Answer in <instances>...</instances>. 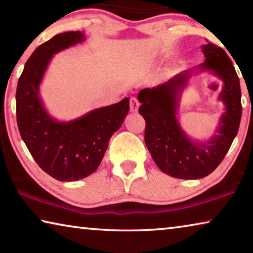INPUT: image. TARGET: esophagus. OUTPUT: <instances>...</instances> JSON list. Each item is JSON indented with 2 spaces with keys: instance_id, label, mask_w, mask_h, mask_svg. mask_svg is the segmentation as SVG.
<instances>
[{
  "instance_id": "34e87169",
  "label": "esophagus",
  "mask_w": 253,
  "mask_h": 253,
  "mask_svg": "<svg viewBox=\"0 0 253 253\" xmlns=\"http://www.w3.org/2000/svg\"><path fill=\"white\" fill-rule=\"evenodd\" d=\"M139 108V101L137 100V98L131 97L130 98V110L131 111H137Z\"/></svg>"
}]
</instances>
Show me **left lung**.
I'll return each instance as SVG.
<instances>
[{
	"label": "left lung",
	"instance_id": "1",
	"mask_svg": "<svg viewBox=\"0 0 253 253\" xmlns=\"http://www.w3.org/2000/svg\"><path fill=\"white\" fill-rule=\"evenodd\" d=\"M202 51L205 60L199 67L138 93L139 114L146 122L145 144L158 169L176 178L198 179L211 174L223 161L241 121V89L232 61L223 49L211 42L202 45ZM203 71L212 72L224 83L218 99L224 102L225 113L211 138L198 141L182 130L177 115L188 80Z\"/></svg>",
	"mask_w": 253,
	"mask_h": 253
}]
</instances>
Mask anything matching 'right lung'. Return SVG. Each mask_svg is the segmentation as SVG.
Listing matches in <instances>:
<instances>
[{
    "instance_id": "add662e5",
    "label": "right lung",
    "mask_w": 253,
    "mask_h": 253,
    "mask_svg": "<svg viewBox=\"0 0 253 253\" xmlns=\"http://www.w3.org/2000/svg\"><path fill=\"white\" fill-rule=\"evenodd\" d=\"M84 32L54 36L33 51L16 88V121L21 137L37 164L61 182L79 181L100 165L110 137L129 111V98L100 107L69 122H59L45 109L40 84L55 53L81 43Z\"/></svg>"
}]
</instances>
